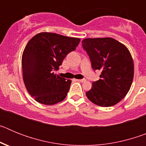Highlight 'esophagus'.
Returning a JSON list of instances; mask_svg holds the SVG:
<instances>
[{
    "label": "esophagus",
    "instance_id": "34e87169",
    "mask_svg": "<svg viewBox=\"0 0 146 146\" xmlns=\"http://www.w3.org/2000/svg\"><path fill=\"white\" fill-rule=\"evenodd\" d=\"M77 80V82H86V79H81V80Z\"/></svg>",
    "mask_w": 146,
    "mask_h": 146
}]
</instances>
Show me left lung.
Listing matches in <instances>:
<instances>
[{"mask_svg": "<svg viewBox=\"0 0 146 146\" xmlns=\"http://www.w3.org/2000/svg\"><path fill=\"white\" fill-rule=\"evenodd\" d=\"M82 46L88 55L94 70H101L100 79L86 93L96 105L111 107L125 97L134 77V63L124 44L113 38H88Z\"/></svg>", "mask_w": 146, "mask_h": 146, "instance_id": "1", "label": "left lung"}]
</instances>
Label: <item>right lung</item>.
I'll return each mask as SVG.
<instances>
[{
    "mask_svg": "<svg viewBox=\"0 0 146 146\" xmlns=\"http://www.w3.org/2000/svg\"><path fill=\"white\" fill-rule=\"evenodd\" d=\"M80 39L55 33L35 35L25 46L22 57L23 81L31 96L47 105L63 101L72 81L54 73L66 55L79 44Z\"/></svg>",
    "mask_w": 146,
    "mask_h": 146,
    "instance_id": "right-lung-1",
    "label": "right lung"
}]
</instances>
